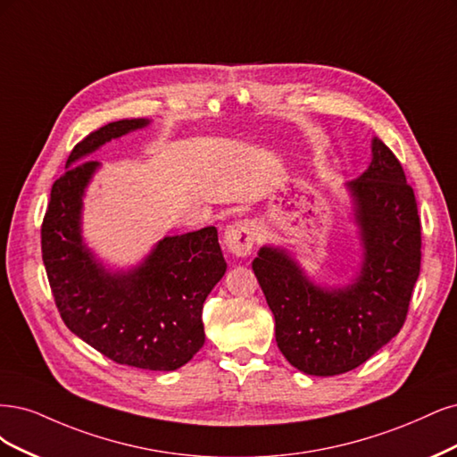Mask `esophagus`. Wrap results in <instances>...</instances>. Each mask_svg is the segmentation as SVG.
<instances>
[{
    "mask_svg": "<svg viewBox=\"0 0 457 457\" xmlns=\"http://www.w3.org/2000/svg\"><path fill=\"white\" fill-rule=\"evenodd\" d=\"M258 226L254 220H239L224 231V245L235 256H246L256 243Z\"/></svg>",
    "mask_w": 457,
    "mask_h": 457,
    "instance_id": "obj_1",
    "label": "esophagus"
}]
</instances>
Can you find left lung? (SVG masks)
Returning a JSON list of instances; mask_svg holds the SVG:
<instances>
[{
  "label": "left lung",
  "mask_w": 457,
  "mask_h": 457,
  "mask_svg": "<svg viewBox=\"0 0 457 457\" xmlns=\"http://www.w3.org/2000/svg\"><path fill=\"white\" fill-rule=\"evenodd\" d=\"M362 245L361 271L342 288L312 283L285 248L262 246L253 270L287 361L312 376L361 366L401 332L421 266V224L401 161L379 138L347 184Z\"/></svg>",
  "instance_id": "1"
}]
</instances>
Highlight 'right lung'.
I'll use <instances>...</instances> for the list:
<instances>
[{"label": "right lung", "mask_w": 457, "mask_h": 457, "mask_svg": "<svg viewBox=\"0 0 457 457\" xmlns=\"http://www.w3.org/2000/svg\"><path fill=\"white\" fill-rule=\"evenodd\" d=\"M148 120L113 121L71 150L53 184L41 254L64 325L117 364L170 372L204 344L203 303L226 273L214 226L161 239L140 266L110 271L81 237L85 187L100 167L77 161Z\"/></svg>", "instance_id": "obj_1"}]
</instances>
